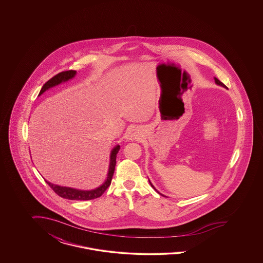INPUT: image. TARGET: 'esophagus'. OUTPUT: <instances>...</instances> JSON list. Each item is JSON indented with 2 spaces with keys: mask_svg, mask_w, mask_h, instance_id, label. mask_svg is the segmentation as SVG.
Here are the masks:
<instances>
[{
  "mask_svg": "<svg viewBox=\"0 0 263 263\" xmlns=\"http://www.w3.org/2000/svg\"><path fill=\"white\" fill-rule=\"evenodd\" d=\"M142 130L139 127H132L127 132V134L125 136V139L131 142V141H137L140 140L142 138Z\"/></svg>",
  "mask_w": 263,
  "mask_h": 263,
  "instance_id": "1",
  "label": "esophagus"
}]
</instances>
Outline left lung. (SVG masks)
Segmentation results:
<instances>
[{
	"label": "left lung",
	"instance_id": "left-lung-1",
	"mask_svg": "<svg viewBox=\"0 0 263 263\" xmlns=\"http://www.w3.org/2000/svg\"><path fill=\"white\" fill-rule=\"evenodd\" d=\"M214 80H215V83H216V84H217V85H218V86H221V87H223V88H227V87H226V86H224V85H223V83H222V82H221V81H220V80L217 79V78H216V77H214ZM148 180H149V179H148ZM149 183H151V185H152V188H153V189H154V190H156V189H155V187H154V186H153V185H152V182H151V180H149ZM156 191H157V190H156ZM157 192H158V191H157ZM158 193H159V192H158ZM159 194H160V195H162V194H161V193H159ZM162 196H164V195H162ZM164 197H165V196H164Z\"/></svg>",
	"mask_w": 263,
	"mask_h": 263
}]
</instances>
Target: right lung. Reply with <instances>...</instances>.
Returning <instances> with one entry per match:
<instances>
[{
  "label": "right lung",
  "mask_w": 263,
  "mask_h": 263,
  "mask_svg": "<svg viewBox=\"0 0 263 263\" xmlns=\"http://www.w3.org/2000/svg\"><path fill=\"white\" fill-rule=\"evenodd\" d=\"M76 73L77 72L75 70H69V71L61 72V73L57 74L56 76H54L52 79L49 80L42 86L39 96H41L42 93H44L50 88H54L58 85H61L69 80L73 79L76 76ZM120 144H117L112 147L111 153H110V162H109L107 177L104 180L103 183L95 189H90V190L76 189V188H72V187H66V186H61V185L51 183L47 180H45V181L54 190L55 193L64 199H71V200H88V199H96V198L100 197L104 192L106 191V189L109 187V185L111 184V177L114 175L116 163H117V161H116L117 154L120 151Z\"/></svg>",
  "instance_id": "right-lung-1"
}]
</instances>
